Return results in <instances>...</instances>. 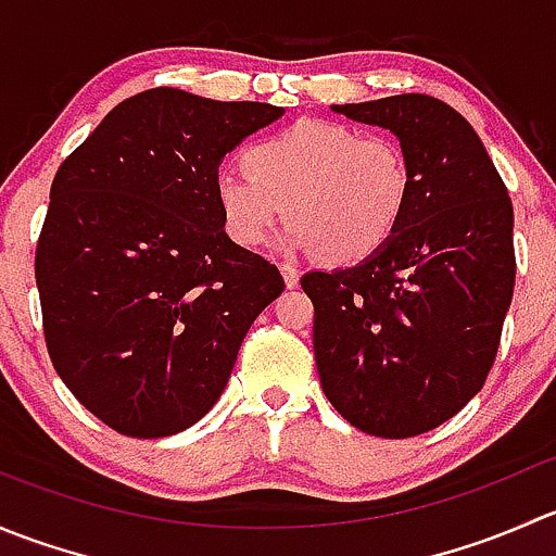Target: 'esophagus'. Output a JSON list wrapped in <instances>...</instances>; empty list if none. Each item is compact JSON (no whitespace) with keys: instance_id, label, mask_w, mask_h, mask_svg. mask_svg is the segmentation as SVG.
<instances>
[{"instance_id":"esophagus-1","label":"esophagus","mask_w":556,"mask_h":556,"mask_svg":"<svg viewBox=\"0 0 556 556\" xmlns=\"http://www.w3.org/2000/svg\"><path fill=\"white\" fill-rule=\"evenodd\" d=\"M279 271H282V277H285V285H288L290 290H293V288H299L301 271H299V268L293 266V263H279Z\"/></svg>"}]
</instances>
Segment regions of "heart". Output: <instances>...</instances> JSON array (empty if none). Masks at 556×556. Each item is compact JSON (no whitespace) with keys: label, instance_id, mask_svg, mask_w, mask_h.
Segmentation results:
<instances>
[{"label":"heart","instance_id":"obj_1","mask_svg":"<svg viewBox=\"0 0 556 556\" xmlns=\"http://www.w3.org/2000/svg\"><path fill=\"white\" fill-rule=\"evenodd\" d=\"M242 164L217 172L212 193L228 239L244 250L271 242L290 217L285 244L355 266L395 239L412 206L406 150L344 123L306 117L252 142Z\"/></svg>","mask_w":556,"mask_h":556}]
</instances>
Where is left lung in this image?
I'll return each mask as SVG.
<instances>
[{
	"label": "left lung",
	"mask_w": 556,
	"mask_h": 556,
	"mask_svg": "<svg viewBox=\"0 0 556 556\" xmlns=\"http://www.w3.org/2000/svg\"><path fill=\"white\" fill-rule=\"evenodd\" d=\"M330 110L390 128L414 193L379 255L301 279L319 384L363 433L412 439L452 419L490 377L517 279L514 206L479 134L441 99Z\"/></svg>",
	"instance_id": "obj_1"
}]
</instances>
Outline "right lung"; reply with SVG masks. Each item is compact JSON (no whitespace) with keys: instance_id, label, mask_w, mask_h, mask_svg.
<instances>
[{"instance_id":"add662e5","label":"right lung","mask_w":556,"mask_h":556,"mask_svg":"<svg viewBox=\"0 0 556 556\" xmlns=\"http://www.w3.org/2000/svg\"><path fill=\"white\" fill-rule=\"evenodd\" d=\"M282 112L150 88L55 172L35 255L45 344L117 433L164 439L199 422L285 290L274 263L228 239L212 193L223 155Z\"/></svg>"}]
</instances>
